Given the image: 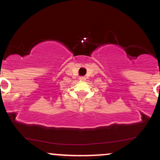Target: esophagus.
<instances>
[{
    "instance_id": "1",
    "label": "esophagus",
    "mask_w": 160,
    "mask_h": 160,
    "mask_svg": "<svg viewBox=\"0 0 160 160\" xmlns=\"http://www.w3.org/2000/svg\"><path fill=\"white\" fill-rule=\"evenodd\" d=\"M80 80H82V81H83V80H86V78H85L84 77H80Z\"/></svg>"
}]
</instances>
